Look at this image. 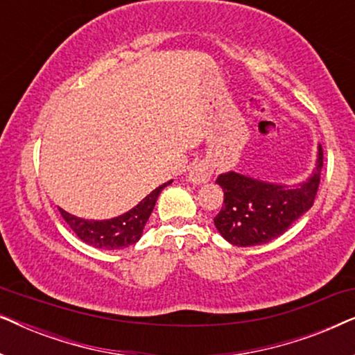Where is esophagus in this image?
<instances>
[{"label": "esophagus", "mask_w": 355, "mask_h": 355, "mask_svg": "<svg viewBox=\"0 0 355 355\" xmlns=\"http://www.w3.org/2000/svg\"><path fill=\"white\" fill-rule=\"evenodd\" d=\"M213 176V166L208 162H200L191 169L189 173V181L193 184L208 182Z\"/></svg>", "instance_id": "obj_1"}]
</instances>
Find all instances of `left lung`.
Here are the masks:
<instances>
[{
  "label": "left lung",
  "mask_w": 355,
  "mask_h": 355,
  "mask_svg": "<svg viewBox=\"0 0 355 355\" xmlns=\"http://www.w3.org/2000/svg\"><path fill=\"white\" fill-rule=\"evenodd\" d=\"M323 168V148L318 147L312 176L294 187L257 181L234 171L220 174L216 182L225 202L213 218L216 230L237 247L260 245L276 239L313 205Z\"/></svg>",
  "instance_id": "left-lung-1"
}]
</instances>
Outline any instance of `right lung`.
I'll return each mask as SVG.
<instances>
[{"instance_id": "obj_1", "label": "right lung", "mask_w": 355, "mask_h": 355, "mask_svg": "<svg viewBox=\"0 0 355 355\" xmlns=\"http://www.w3.org/2000/svg\"><path fill=\"white\" fill-rule=\"evenodd\" d=\"M169 184H171V181L157 187L137 207H134L132 210L124 213V215L113 218V220H82V218H77L71 215V213L64 211L62 208H60V213L67 225H69L71 230L85 244L105 250L124 249V247L132 245L140 239L145 223L148 221L150 215H152L159 192L166 186H169Z\"/></svg>"}]
</instances>
